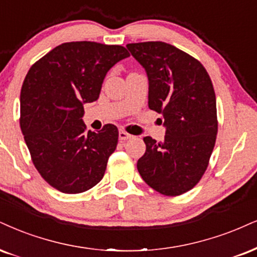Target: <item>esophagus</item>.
Segmentation results:
<instances>
[{
  "instance_id": "34e87169",
  "label": "esophagus",
  "mask_w": 257,
  "mask_h": 257,
  "mask_svg": "<svg viewBox=\"0 0 257 257\" xmlns=\"http://www.w3.org/2000/svg\"><path fill=\"white\" fill-rule=\"evenodd\" d=\"M134 136L127 134L126 131H123V130H120L119 131V139L120 141H126V139H131Z\"/></svg>"
}]
</instances>
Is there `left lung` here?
<instances>
[{
    "label": "left lung",
    "mask_w": 257,
    "mask_h": 257,
    "mask_svg": "<svg viewBox=\"0 0 257 257\" xmlns=\"http://www.w3.org/2000/svg\"><path fill=\"white\" fill-rule=\"evenodd\" d=\"M145 69L149 108L163 115V142L144 137L138 160L142 179L161 194L192 189L208 166L218 131L216 94L206 69L188 53L163 41L127 44Z\"/></svg>",
    "instance_id": "obj_1"
}]
</instances>
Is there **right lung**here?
I'll list each match as a JSON object with an SVG mask.
<instances>
[{
	"label": "right lung",
	"mask_w": 257,
	"mask_h": 257,
	"mask_svg": "<svg viewBox=\"0 0 257 257\" xmlns=\"http://www.w3.org/2000/svg\"><path fill=\"white\" fill-rule=\"evenodd\" d=\"M128 56L119 45L72 41L28 70L20 94L21 131L34 167L59 192H85L103 177L118 128L108 123L87 131L83 104L99 99L107 72Z\"/></svg>",
	"instance_id": "obj_1"
}]
</instances>
